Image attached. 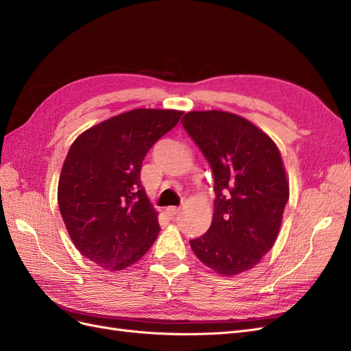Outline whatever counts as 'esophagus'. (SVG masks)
I'll use <instances>...</instances> for the list:
<instances>
[{
	"label": "esophagus",
	"mask_w": 351,
	"mask_h": 351,
	"mask_svg": "<svg viewBox=\"0 0 351 351\" xmlns=\"http://www.w3.org/2000/svg\"><path fill=\"white\" fill-rule=\"evenodd\" d=\"M167 212H168V214L169 215H177L178 214V212H180V208H177V206H169L168 209H167Z\"/></svg>",
	"instance_id": "esophagus-1"
}]
</instances>
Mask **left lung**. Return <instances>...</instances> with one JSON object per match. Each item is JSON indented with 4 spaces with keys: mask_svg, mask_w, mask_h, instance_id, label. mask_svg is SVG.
<instances>
[{
    "mask_svg": "<svg viewBox=\"0 0 351 351\" xmlns=\"http://www.w3.org/2000/svg\"><path fill=\"white\" fill-rule=\"evenodd\" d=\"M184 130L214 173V217L190 240L202 263L231 277L258 265L275 243L289 202V182L277 145L240 115L192 111Z\"/></svg>",
    "mask_w": 351,
    "mask_h": 351,
    "instance_id": "obj_1",
    "label": "left lung"
}]
</instances>
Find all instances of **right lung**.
I'll use <instances>...</instances> for the list:
<instances>
[{"label":"right lung","instance_id":"1","mask_svg":"<svg viewBox=\"0 0 351 351\" xmlns=\"http://www.w3.org/2000/svg\"><path fill=\"white\" fill-rule=\"evenodd\" d=\"M182 114L133 110L73 142L61 169L58 206L74 246L99 267H130L156 240L158 214L141 182L142 162Z\"/></svg>","mask_w":351,"mask_h":351}]
</instances>
